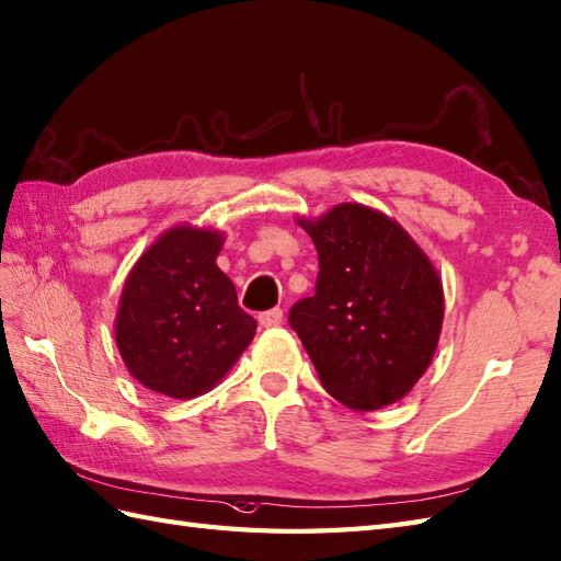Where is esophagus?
I'll return each instance as SVG.
<instances>
[{
  "instance_id": "1",
  "label": "esophagus",
  "mask_w": 561,
  "mask_h": 561,
  "mask_svg": "<svg viewBox=\"0 0 561 561\" xmlns=\"http://www.w3.org/2000/svg\"><path fill=\"white\" fill-rule=\"evenodd\" d=\"M257 320H260V324H263V328H279L282 320H284V312L279 308H272V310L260 312Z\"/></svg>"
}]
</instances>
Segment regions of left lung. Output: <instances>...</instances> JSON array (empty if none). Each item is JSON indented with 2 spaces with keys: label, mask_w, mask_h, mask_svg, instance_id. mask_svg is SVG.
<instances>
[{
  "label": "left lung",
  "mask_w": 561,
  "mask_h": 561,
  "mask_svg": "<svg viewBox=\"0 0 561 561\" xmlns=\"http://www.w3.org/2000/svg\"><path fill=\"white\" fill-rule=\"evenodd\" d=\"M296 221L316 243L320 272L289 322L322 387L354 411L397 403L437 351L445 291L433 260L397 219L360 203Z\"/></svg>",
  "instance_id": "8db88e82"
}]
</instances>
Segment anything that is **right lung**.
Masks as SVG:
<instances>
[{"label": "right lung", "mask_w": 561, "mask_h": 561, "mask_svg": "<svg viewBox=\"0 0 561 561\" xmlns=\"http://www.w3.org/2000/svg\"><path fill=\"white\" fill-rule=\"evenodd\" d=\"M221 231L179 225L128 272L114 320L124 366L152 392L193 399L221 382L253 342L255 320L217 267Z\"/></svg>", "instance_id": "add662e5"}]
</instances>
